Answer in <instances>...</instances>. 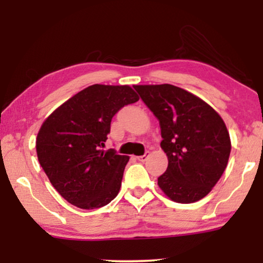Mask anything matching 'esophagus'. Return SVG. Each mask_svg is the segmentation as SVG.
<instances>
[{"instance_id": "obj_1", "label": "esophagus", "mask_w": 263, "mask_h": 263, "mask_svg": "<svg viewBox=\"0 0 263 263\" xmlns=\"http://www.w3.org/2000/svg\"><path fill=\"white\" fill-rule=\"evenodd\" d=\"M149 157V152H146L145 154H143V156H139V157H136V159H138L139 161H146L147 160V158Z\"/></svg>"}]
</instances>
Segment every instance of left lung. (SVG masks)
Wrapping results in <instances>:
<instances>
[{"label":"left lung","instance_id":"obj_1","mask_svg":"<svg viewBox=\"0 0 263 263\" xmlns=\"http://www.w3.org/2000/svg\"><path fill=\"white\" fill-rule=\"evenodd\" d=\"M134 88L159 120L161 148L168 165L158 185L168 199L193 203L217 184L228 165L231 140L217 111L177 86L135 85Z\"/></svg>","mask_w":263,"mask_h":263}]
</instances>
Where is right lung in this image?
Returning a JSON list of instances; mask_svg holds the SVG:
<instances>
[{"label": "right lung", "instance_id": "1", "mask_svg": "<svg viewBox=\"0 0 263 263\" xmlns=\"http://www.w3.org/2000/svg\"><path fill=\"white\" fill-rule=\"evenodd\" d=\"M139 100L130 86L92 85L60 105L39 129L38 160L60 195L82 210H95L117 196L128 156L100 149L112 117Z\"/></svg>", "mask_w": 263, "mask_h": 263}]
</instances>
